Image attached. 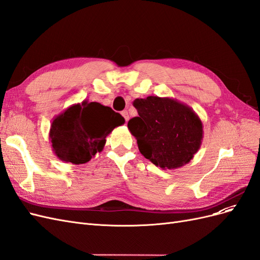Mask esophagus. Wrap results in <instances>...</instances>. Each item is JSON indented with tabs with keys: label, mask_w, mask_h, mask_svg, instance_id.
<instances>
[{
	"label": "esophagus",
	"mask_w": 260,
	"mask_h": 260,
	"mask_svg": "<svg viewBox=\"0 0 260 260\" xmlns=\"http://www.w3.org/2000/svg\"><path fill=\"white\" fill-rule=\"evenodd\" d=\"M121 115L123 116V118H124V120H125V121H128V120H129V114H128V111H122V112H121Z\"/></svg>",
	"instance_id": "esophagus-1"
}]
</instances>
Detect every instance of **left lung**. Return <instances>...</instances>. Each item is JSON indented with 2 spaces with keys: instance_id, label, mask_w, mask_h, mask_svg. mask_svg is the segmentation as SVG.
Listing matches in <instances>:
<instances>
[{
  "instance_id": "left-lung-1",
  "label": "left lung",
  "mask_w": 260,
  "mask_h": 260,
  "mask_svg": "<svg viewBox=\"0 0 260 260\" xmlns=\"http://www.w3.org/2000/svg\"><path fill=\"white\" fill-rule=\"evenodd\" d=\"M138 117L128 122L139 151L161 169H177L190 162L203 141L199 115L184 103L171 99H136Z\"/></svg>"
}]
</instances>
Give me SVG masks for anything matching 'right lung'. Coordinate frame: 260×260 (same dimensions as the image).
Here are the masks:
<instances>
[{"instance_id": "1", "label": "right lung", "mask_w": 260, "mask_h": 260, "mask_svg": "<svg viewBox=\"0 0 260 260\" xmlns=\"http://www.w3.org/2000/svg\"><path fill=\"white\" fill-rule=\"evenodd\" d=\"M123 123L124 118L111 107L84 100L54 118L49 139L61 161L81 165L101 152L106 137Z\"/></svg>"}]
</instances>
